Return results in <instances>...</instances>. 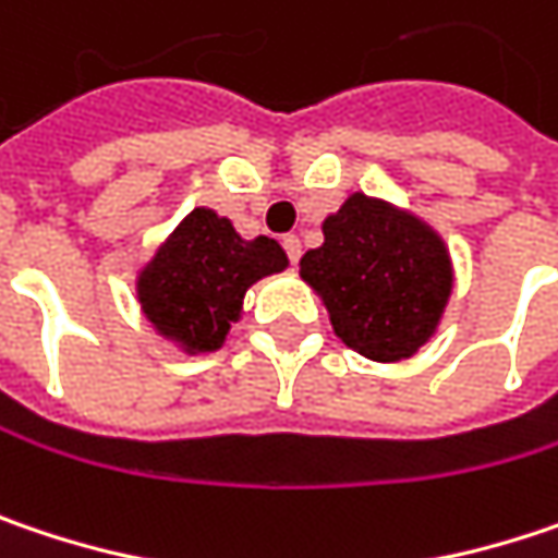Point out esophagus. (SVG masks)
Here are the masks:
<instances>
[{
	"label": "esophagus",
	"instance_id": "1",
	"mask_svg": "<svg viewBox=\"0 0 558 558\" xmlns=\"http://www.w3.org/2000/svg\"><path fill=\"white\" fill-rule=\"evenodd\" d=\"M282 247H286V254H289V259H292V263H299V257H301L299 234H286V238H282Z\"/></svg>",
	"mask_w": 558,
	"mask_h": 558
}]
</instances>
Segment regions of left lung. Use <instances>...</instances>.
Listing matches in <instances>:
<instances>
[{"instance_id":"left-lung-1","label":"left lung","mask_w":558,"mask_h":558,"mask_svg":"<svg viewBox=\"0 0 558 558\" xmlns=\"http://www.w3.org/2000/svg\"><path fill=\"white\" fill-rule=\"evenodd\" d=\"M301 276L324 295L337 337L378 362L413 355L451 295L445 244L362 193L324 221V244L301 257Z\"/></svg>"}]
</instances>
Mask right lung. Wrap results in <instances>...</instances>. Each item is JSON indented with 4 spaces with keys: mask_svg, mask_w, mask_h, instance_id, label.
<instances>
[{
    "mask_svg": "<svg viewBox=\"0 0 558 558\" xmlns=\"http://www.w3.org/2000/svg\"><path fill=\"white\" fill-rule=\"evenodd\" d=\"M286 263V251L272 238L244 241L228 219L193 209L142 272V311L165 337L213 352L238 320L244 292Z\"/></svg>",
    "mask_w": 558,
    "mask_h": 558,
    "instance_id": "add662e5",
    "label": "right lung"
}]
</instances>
